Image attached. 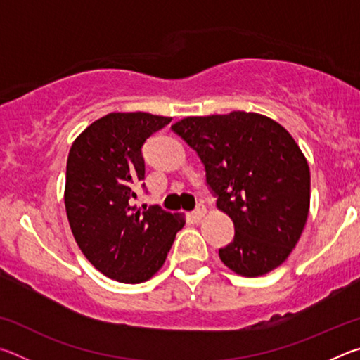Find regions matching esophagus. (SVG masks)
Returning a JSON list of instances; mask_svg holds the SVG:
<instances>
[{"label": "esophagus", "mask_w": 360, "mask_h": 360, "mask_svg": "<svg viewBox=\"0 0 360 360\" xmlns=\"http://www.w3.org/2000/svg\"><path fill=\"white\" fill-rule=\"evenodd\" d=\"M205 214H206V208L202 205V206H198V208L192 212V219H193L195 222H200L205 217Z\"/></svg>", "instance_id": "34e87169"}]
</instances>
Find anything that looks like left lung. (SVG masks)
Segmentation results:
<instances>
[{
  "mask_svg": "<svg viewBox=\"0 0 360 360\" xmlns=\"http://www.w3.org/2000/svg\"><path fill=\"white\" fill-rule=\"evenodd\" d=\"M197 152L217 210L235 225L219 257L236 275L275 270L300 240L309 211V167L290 133L266 115L186 117L172 125Z\"/></svg>",
  "mask_w": 360,
  "mask_h": 360,
  "instance_id": "8db88e82",
  "label": "left lung"
}]
</instances>
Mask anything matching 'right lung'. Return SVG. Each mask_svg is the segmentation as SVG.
Returning a JSON list of instances; mask_svg holds the SVG:
<instances>
[{"label": "right lung", "mask_w": 360, "mask_h": 360, "mask_svg": "<svg viewBox=\"0 0 360 360\" xmlns=\"http://www.w3.org/2000/svg\"><path fill=\"white\" fill-rule=\"evenodd\" d=\"M172 117L111 112L72 143L66 162L65 208L79 249L103 275L125 284L150 279L165 264L182 214L131 206L144 179L141 148Z\"/></svg>", "instance_id": "obj_1"}]
</instances>
